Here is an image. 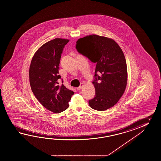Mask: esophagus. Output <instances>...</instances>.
<instances>
[{
    "label": "esophagus",
    "mask_w": 161,
    "mask_h": 161,
    "mask_svg": "<svg viewBox=\"0 0 161 161\" xmlns=\"http://www.w3.org/2000/svg\"><path fill=\"white\" fill-rule=\"evenodd\" d=\"M83 83H81V84H80V85L78 87H77V88H76V90L79 91V90H80V89H82V87H83Z\"/></svg>",
    "instance_id": "obj_1"
}]
</instances>
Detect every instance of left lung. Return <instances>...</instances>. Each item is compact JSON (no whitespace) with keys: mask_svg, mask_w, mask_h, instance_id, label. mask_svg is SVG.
Segmentation results:
<instances>
[{"mask_svg":"<svg viewBox=\"0 0 161 161\" xmlns=\"http://www.w3.org/2000/svg\"><path fill=\"white\" fill-rule=\"evenodd\" d=\"M76 49L96 63L92 81L96 95L89 100V105L99 111L112 108L122 97L127 86V63L122 49L112 39L96 34L78 39Z\"/></svg>","mask_w":161,"mask_h":161,"instance_id":"left-lung-1","label":"left lung"}]
</instances>
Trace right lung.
<instances>
[{
    "instance_id": "right-lung-1",
    "label": "right lung",
    "mask_w": 161,
    "mask_h": 161,
    "mask_svg": "<svg viewBox=\"0 0 161 161\" xmlns=\"http://www.w3.org/2000/svg\"><path fill=\"white\" fill-rule=\"evenodd\" d=\"M69 42L67 39L55 38L46 42L35 53L30 65L31 89L42 105L53 113L67 109L74 94L63 84L58 85L61 79L58 65L63 48Z\"/></svg>"
}]
</instances>
